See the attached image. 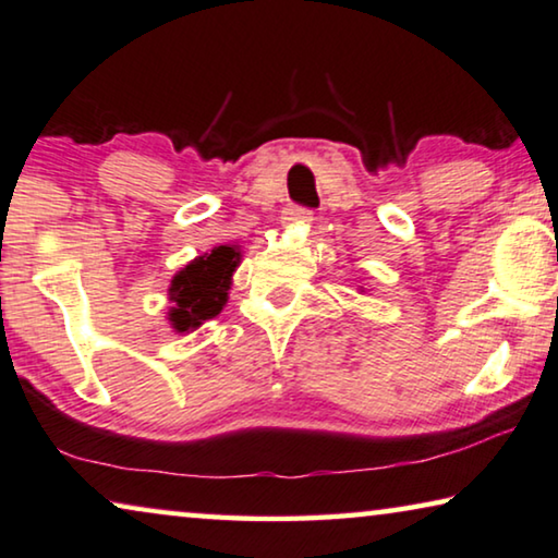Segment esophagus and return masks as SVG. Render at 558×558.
<instances>
[{"label":"esophagus","instance_id":"obj_1","mask_svg":"<svg viewBox=\"0 0 558 558\" xmlns=\"http://www.w3.org/2000/svg\"><path fill=\"white\" fill-rule=\"evenodd\" d=\"M314 219V214L310 208L304 206H287L284 211H281V223L284 226H294V223H310Z\"/></svg>","mask_w":558,"mask_h":558}]
</instances>
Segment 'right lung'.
<instances>
[{
  "instance_id": "right-lung-1",
  "label": "right lung",
  "mask_w": 558,
  "mask_h": 558,
  "mask_svg": "<svg viewBox=\"0 0 558 558\" xmlns=\"http://www.w3.org/2000/svg\"><path fill=\"white\" fill-rule=\"evenodd\" d=\"M236 246H216L211 254L193 259L171 281V325L175 332H189L214 319L223 310L231 289V274L239 266Z\"/></svg>"
}]
</instances>
